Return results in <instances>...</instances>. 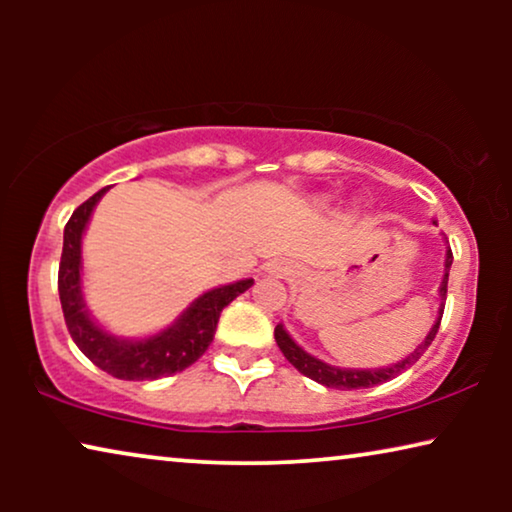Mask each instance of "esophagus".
Returning <instances> with one entry per match:
<instances>
[{"label":"esophagus","mask_w":512,"mask_h":512,"mask_svg":"<svg viewBox=\"0 0 512 512\" xmlns=\"http://www.w3.org/2000/svg\"><path fill=\"white\" fill-rule=\"evenodd\" d=\"M265 272H268V275H275V277H289V275H293V265L289 261H272V263H268Z\"/></svg>","instance_id":"esophagus-1"}]
</instances>
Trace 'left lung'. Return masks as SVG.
Here are the masks:
<instances>
[{"instance_id":"1","label":"left lung","mask_w":512,"mask_h":512,"mask_svg":"<svg viewBox=\"0 0 512 512\" xmlns=\"http://www.w3.org/2000/svg\"><path fill=\"white\" fill-rule=\"evenodd\" d=\"M433 223L438 226L436 219H433ZM450 265H452V251H450V244H447V247H445V270H443V279H440V286H438V300H440V303H438V317H436V321H433L431 331L424 335V340L419 342V345L412 349V352L401 361L389 363V366H380V368L333 366V363L319 359V356H314V354L307 352V349L300 347L298 342L291 338L289 331H286L284 324L275 326L277 347L282 349L286 361H289L293 368H298V373H303L305 377H310V380L324 384V387H331V389H345V391L368 389V387H377V384H382V382L394 380V377L401 375L403 370L415 366V363L419 361V356H422L426 349H429L433 338H436L440 319H443V310H445L447 277H450Z\"/></svg>"}]
</instances>
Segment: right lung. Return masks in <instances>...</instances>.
<instances>
[{
	"mask_svg": "<svg viewBox=\"0 0 512 512\" xmlns=\"http://www.w3.org/2000/svg\"><path fill=\"white\" fill-rule=\"evenodd\" d=\"M107 191L109 186L83 202L65 226L58 291L69 335L97 368L118 380H160V377L181 373L207 352L223 307L233 303L240 293L249 291L254 279H240V282L221 284L200 293L172 324L156 333L142 335V338H123V335L111 333L93 317L83 296V235H86L97 202Z\"/></svg>",
	"mask_w": 512,
	"mask_h": 512,
	"instance_id": "1",
	"label": "right lung"
}]
</instances>
